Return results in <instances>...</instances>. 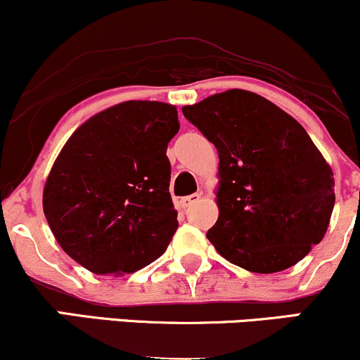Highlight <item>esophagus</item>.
I'll return each instance as SVG.
<instances>
[{"label": "esophagus", "mask_w": 360, "mask_h": 360, "mask_svg": "<svg viewBox=\"0 0 360 360\" xmlns=\"http://www.w3.org/2000/svg\"><path fill=\"white\" fill-rule=\"evenodd\" d=\"M201 200V194H198V193H194V194H189V196H184V198H181V206H183V208L186 210V208H191L193 205H196L198 201Z\"/></svg>", "instance_id": "obj_1"}]
</instances>
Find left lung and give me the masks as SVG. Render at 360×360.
Here are the masks:
<instances>
[{
	"mask_svg": "<svg viewBox=\"0 0 360 360\" xmlns=\"http://www.w3.org/2000/svg\"><path fill=\"white\" fill-rule=\"evenodd\" d=\"M183 113L220 159L218 220L206 233L218 254L259 274L307 257L335 205L333 171L307 130L245 89L217 93Z\"/></svg>",
	"mask_w": 360,
	"mask_h": 360,
	"instance_id": "obj_1",
	"label": "left lung"
}]
</instances>
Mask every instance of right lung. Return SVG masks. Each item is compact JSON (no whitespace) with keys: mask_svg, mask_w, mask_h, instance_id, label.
I'll list each match as a JSON object with an SVG mask.
<instances>
[{"mask_svg":"<svg viewBox=\"0 0 360 360\" xmlns=\"http://www.w3.org/2000/svg\"><path fill=\"white\" fill-rule=\"evenodd\" d=\"M176 106L125 101L86 120L44 186V213L69 257L94 274L123 276L159 259L177 230L167 143Z\"/></svg>","mask_w":360,"mask_h":360,"instance_id":"obj_1","label":"right lung"}]
</instances>
